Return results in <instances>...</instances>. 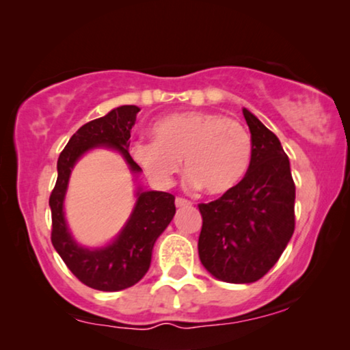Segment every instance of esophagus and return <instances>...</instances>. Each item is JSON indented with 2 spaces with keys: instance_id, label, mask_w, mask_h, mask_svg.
Segmentation results:
<instances>
[{
  "instance_id": "obj_1",
  "label": "esophagus",
  "mask_w": 350,
  "mask_h": 350,
  "mask_svg": "<svg viewBox=\"0 0 350 350\" xmlns=\"http://www.w3.org/2000/svg\"><path fill=\"white\" fill-rule=\"evenodd\" d=\"M174 203H176V206H177V208H182V206H190V204H191L189 200L182 198V196H177V198H176V201H174Z\"/></svg>"
}]
</instances>
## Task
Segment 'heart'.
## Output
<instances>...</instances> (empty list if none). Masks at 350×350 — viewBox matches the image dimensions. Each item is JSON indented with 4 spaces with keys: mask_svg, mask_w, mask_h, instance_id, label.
Here are the masks:
<instances>
[{
    "mask_svg": "<svg viewBox=\"0 0 350 350\" xmlns=\"http://www.w3.org/2000/svg\"><path fill=\"white\" fill-rule=\"evenodd\" d=\"M154 141H136L131 155L152 180L168 185L184 160L187 182L208 195L233 190L252 160V137L238 120L215 112H180L155 122Z\"/></svg>",
    "mask_w": 350,
    "mask_h": 350,
    "instance_id": "obj_1",
    "label": "heart"
}]
</instances>
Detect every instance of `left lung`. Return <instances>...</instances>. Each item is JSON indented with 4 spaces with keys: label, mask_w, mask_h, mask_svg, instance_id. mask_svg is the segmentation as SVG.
Masks as SVG:
<instances>
[{
    "label": "left lung",
    "mask_w": 350,
    "mask_h": 350,
    "mask_svg": "<svg viewBox=\"0 0 350 350\" xmlns=\"http://www.w3.org/2000/svg\"><path fill=\"white\" fill-rule=\"evenodd\" d=\"M252 137V160L243 180L211 203L198 204L203 226L198 254L224 282L262 279L287 247L295 230V182L278 136L243 109Z\"/></svg>",
    "instance_id": "8db88e82"
}]
</instances>
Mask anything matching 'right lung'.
<instances>
[{
  "instance_id": "add662e5",
  "label": "right lung",
  "mask_w": 350,
  "mask_h": 350,
  "mask_svg": "<svg viewBox=\"0 0 350 350\" xmlns=\"http://www.w3.org/2000/svg\"><path fill=\"white\" fill-rule=\"evenodd\" d=\"M137 112V106H120L79 128L58 157V177L49 198L53 247L82 284L101 292L124 290L144 278L155 241L176 214L174 195L139 190L131 217L112 244L101 249L81 247L68 231L63 200L72 166L87 150L96 146L112 147L124 155L133 173H141L139 165L128 152V139Z\"/></svg>"
}]
</instances>
